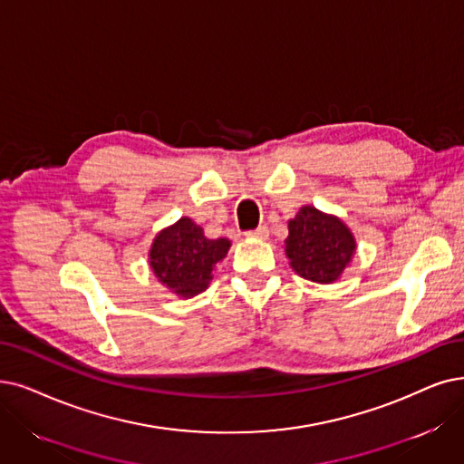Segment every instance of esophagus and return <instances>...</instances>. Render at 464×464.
<instances>
[{"label":"esophagus","instance_id":"1","mask_svg":"<svg viewBox=\"0 0 464 464\" xmlns=\"http://www.w3.org/2000/svg\"><path fill=\"white\" fill-rule=\"evenodd\" d=\"M268 228L266 227H258L256 230H253V232H249L247 236H251V237H258V239H266L268 237Z\"/></svg>","mask_w":464,"mask_h":464}]
</instances>
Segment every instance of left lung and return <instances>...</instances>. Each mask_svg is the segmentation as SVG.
<instances>
[{"label":"left lung","mask_w":464,"mask_h":464,"mask_svg":"<svg viewBox=\"0 0 464 464\" xmlns=\"http://www.w3.org/2000/svg\"><path fill=\"white\" fill-rule=\"evenodd\" d=\"M285 256L289 266L308 282L335 284L356 255V237L337 215L303 206L287 222Z\"/></svg>","instance_id":"obj_1"}]
</instances>
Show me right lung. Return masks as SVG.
Here are the masks:
<instances>
[{
  "mask_svg": "<svg viewBox=\"0 0 464 464\" xmlns=\"http://www.w3.org/2000/svg\"><path fill=\"white\" fill-rule=\"evenodd\" d=\"M230 246V239H209L190 217H180L156 234L148 265L161 285L180 299H192L209 287L213 268L228 255Z\"/></svg>",
  "mask_w": 464,
  "mask_h": 464,
  "instance_id": "1",
  "label": "right lung"
}]
</instances>
